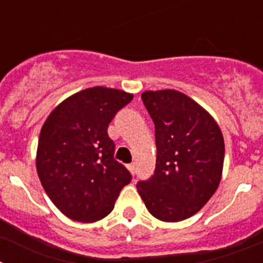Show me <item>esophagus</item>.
<instances>
[{"label": "esophagus", "mask_w": 263, "mask_h": 263, "mask_svg": "<svg viewBox=\"0 0 263 263\" xmlns=\"http://www.w3.org/2000/svg\"><path fill=\"white\" fill-rule=\"evenodd\" d=\"M127 170H129L130 173H132L134 175V174H136V164H134V163L127 164Z\"/></svg>", "instance_id": "esophagus-1"}]
</instances>
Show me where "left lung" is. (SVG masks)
<instances>
[{"label":"left lung","instance_id":"obj_1","mask_svg":"<svg viewBox=\"0 0 263 263\" xmlns=\"http://www.w3.org/2000/svg\"><path fill=\"white\" fill-rule=\"evenodd\" d=\"M141 97L155 125L157 164L137 190L158 220L182 221L199 212L220 184L222 133L212 116L182 92L147 90Z\"/></svg>","mask_w":263,"mask_h":263}]
</instances>
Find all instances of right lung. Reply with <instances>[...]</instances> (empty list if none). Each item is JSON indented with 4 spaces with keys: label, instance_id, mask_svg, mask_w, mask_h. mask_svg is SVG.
I'll return each instance as SVG.
<instances>
[{
    "label": "right lung",
    "instance_id": "add662e5",
    "mask_svg": "<svg viewBox=\"0 0 263 263\" xmlns=\"http://www.w3.org/2000/svg\"><path fill=\"white\" fill-rule=\"evenodd\" d=\"M132 100L124 90L88 88L60 103L42 126L36 171L46 194L67 217L99 221L132 180L115 159L116 146L108 136L110 121Z\"/></svg>",
    "mask_w": 263,
    "mask_h": 263
}]
</instances>
